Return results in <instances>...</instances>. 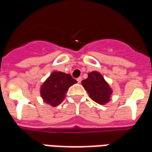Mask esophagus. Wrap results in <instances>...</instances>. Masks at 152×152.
Wrapping results in <instances>:
<instances>
[{
  "mask_svg": "<svg viewBox=\"0 0 152 152\" xmlns=\"http://www.w3.org/2000/svg\"><path fill=\"white\" fill-rule=\"evenodd\" d=\"M76 80H77V82L78 83H80L81 82V80H82V78H81V77H79V78L76 79Z\"/></svg>",
  "mask_w": 152,
  "mask_h": 152,
  "instance_id": "obj_1",
  "label": "esophagus"
}]
</instances>
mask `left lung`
I'll use <instances>...</instances> for the list:
<instances>
[{
	"mask_svg": "<svg viewBox=\"0 0 152 152\" xmlns=\"http://www.w3.org/2000/svg\"><path fill=\"white\" fill-rule=\"evenodd\" d=\"M89 97L99 104L104 105L110 101L112 89L101 73L94 71L88 74V78L81 81Z\"/></svg>",
	"mask_w": 152,
	"mask_h": 152,
	"instance_id": "left-lung-1",
	"label": "left lung"
}]
</instances>
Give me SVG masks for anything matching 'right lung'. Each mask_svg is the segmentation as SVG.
I'll use <instances>...</instances> for the list:
<instances>
[{
  "mask_svg": "<svg viewBox=\"0 0 152 152\" xmlns=\"http://www.w3.org/2000/svg\"><path fill=\"white\" fill-rule=\"evenodd\" d=\"M76 83L77 81L70 74L55 71L40 86V96L45 103L56 107L63 102L66 91Z\"/></svg>",
  "mask_w": 152,
  "mask_h": 152,
  "instance_id": "add662e5",
  "label": "right lung"
}]
</instances>
